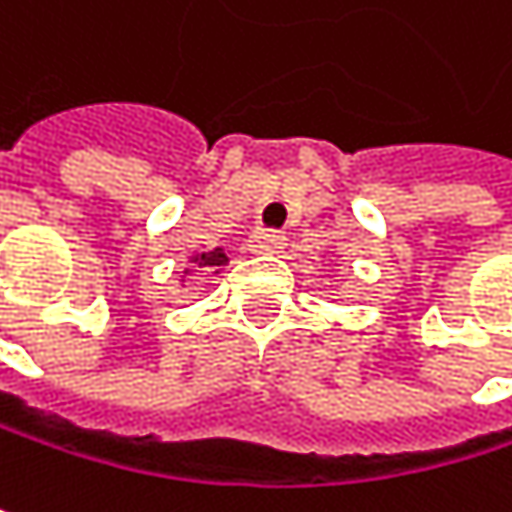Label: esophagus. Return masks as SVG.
Returning a JSON list of instances; mask_svg holds the SVG:
<instances>
[{"instance_id":"1","label":"esophagus","mask_w":512,"mask_h":512,"mask_svg":"<svg viewBox=\"0 0 512 512\" xmlns=\"http://www.w3.org/2000/svg\"><path fill=\"white\" fill-rule=\"evenodd\" d=\"M284 246H287V240H284L281 231H257V234H252V240H249V249L255 255H278Z\"/></svg>"}]
</instances>
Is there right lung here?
Wrapping results in <instances>:
<instances>
[{"mask_svg":"<svg viewBox=\"0 0 512 512\" xmlns=\"http://www.w3.org/2000/svg\"><path fill=\"white\" fill-rule=\"evenodd\" d=\"M192 263H195V266H204V269H219V266L228 263V255H225V249H213V252L195 255L192 257Z\"/></svg>","mask_w":512,"mask_h":512,"instance_id":"1","label":"right lung"}]
</instances>
